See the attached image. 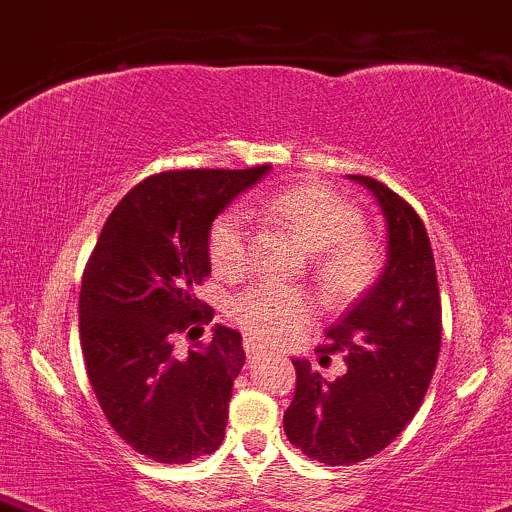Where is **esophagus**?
<instances>
[{"mask_svg":"<svg viewBox=\"0 0 512 512\" xmlns=\"http://www.w3.org/2000/svg\"><path fill=\"white\" fill-rule=\"evenodd\" d=\"M243 347H245V354H248V359H255L257 354H260V347H257L252 340H243Z\"/></svg>","mask_w":512,"mask_h":512,"instance_id":"esophagus-1","label":"esophagus"}]
</instances>
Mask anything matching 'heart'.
Returning a JSON list of instances; mask_svg holds the SVG:
<instances>
[{
    "label": "heart",
    "instance_id": "heart-1",
    "mask_svg": "<svg viewBox=\"0 0 512 512\" xmlns=\"http://www.w3.org/2000/svg\"><path fill=\"white\" fill-rule=\"evenodd\" d=\"M264 215L288 224L314 252V271L333 300L364 293L383 264V245L361 229L364 215L352 200L321 184H300L262 200ZM250 224L243 210H224L208 231V260L217 276L238 278L250 262ZM307 290L252 283L229 300V316L248 338L264 345L293 340L314 319Z\"/></svg>",
    "mask_w": 512,
    "mask_h": 512
}]
</instances>
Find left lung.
I'll list each match as a JSON object with an SVG mask.
<instances>
[{
	"instance_id": "obj_1",
	"label": "left lung",
	"mask_w": 512,
	"mask_h": 512,
	"mask_svg": "<svg viewBox=\"0 0 512 512\" xmlns=\"http://www.w3.org/2000/svg\"><path fill=\"white\" fill-rule=\"evenodd\" d=\"M349 179L371 189L385 212L387 264L316 349L342 354L347 373L328 383L307 359H295V397L283 413L288 442L326 465L366 461L401 435L423 404L442 345V302L423 219L383 181Z\"/></svg>"
}]
</instances>
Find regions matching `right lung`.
I'll use <instances>...</instances> for the list:
<instances>
[{"label": "right lung", "instance_id": "right-lung-1", "mask_svg": "<svg viewBox=\"0 0 512 512\" xmlns=\"http://www.w3.org/2000/svg\"><path fill=\"white\" fill-rule=\"evenodd\" d=\"M269 165L170 170L139 181L103 224L80 290V345L111 428L155 463H191L224 439L231 387L245 364L241 333L217 323L189 357L174 335L215 309L196 290L210 276L208 231Z\"/></svg>", "mask_w": 512, "mask_h": 512}]
</instances>
